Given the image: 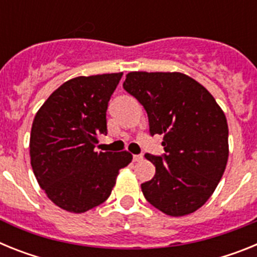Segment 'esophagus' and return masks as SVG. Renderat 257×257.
Returning <instances> with one entry per match:
<instances>
[{"label": "esophagus", "mask_w": 257, "mask_h": 257, "mask_svg": "<svg viewBox=\"0 0 257 257\" xmlns=\"http://www.w3.org/2000/svg\"><path fill=\"white\" fill-rule=\"evenodd\" d=\"M133 160L134 162H140L143 160V154H134Z\"/></svg>", "instance_id": "esophagus-1"}]
</instances>
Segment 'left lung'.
Wrapping results in <instances>:
<instances>
[{
	"label": "left lung",
	"instance_id": "8db88e82",
	"mask_svg": "<svg viewBox=\"0 0 257 257\" xmlns=\"http://www.w3.org/2000/svg\"><path fill=\"white\" fill-rule=\"evenodd\" d=\"M123 88L144 106L149 134L163 135L161 156L145 153L156 175L142 184L145 199L170 216L206 203L228 162V123L212 95L183 73L131 72Z\"/></svg>",
	"mask_w": 257,
	"mask_h": 257
}]
</instances>
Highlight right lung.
<instances>
[{"label": "right lung", "instance_id": "1", "mask_svg": "<svg viewBox=\"0 0 257 257\" xmlns=\"http://www.w3.org/2000/svg\"><path fill=\"white\" fill-rule=\"evenodd\" d=\"M123 73L69 79L52 92L35 117L31 165L40 187L56 206L81 213L101 205L128 152H95L106 135V109Z\"/></svg>", "mask_w": 257, "mask_h": 257}]
</instances>
